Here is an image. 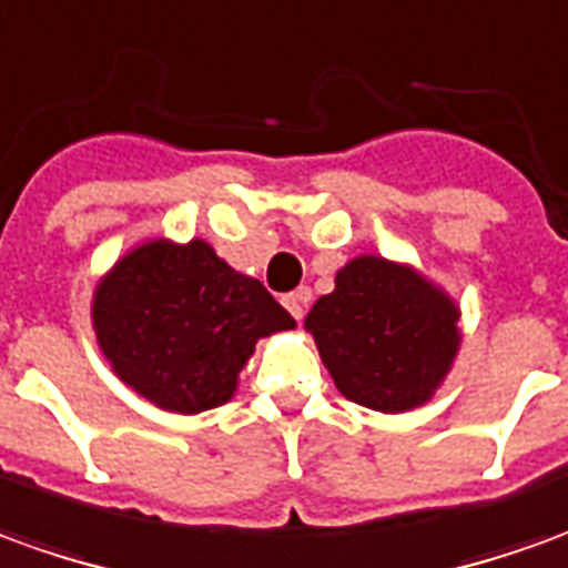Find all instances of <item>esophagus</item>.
I'll use <instances>...</instances> for the list:
<instances>
[{"label":"esophagus","mask_w":568,"mask_h":568,"mask_svg":"<svg viewBox=\"0 0 568 568\" xmlns=\"http://www.w3.org/2000/svg\"><path fill=\"white\" fill-rule=\"evenodd\" d=\"M308 300H312V291H308V287H300V291H293V293H287V296H284V306H287V312H291L296 322L303 318V312H306Z\"/></svg>","instance_id":"esophagus-1"}]
</instances>
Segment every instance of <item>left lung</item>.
I'll use <instances>...</instances> for the list:
<instances>
[{
  "label": "left lung",
  "instance_id": "8db88e82",
  "mask_svg": "<svg viewBox=\"0 0 568 568\" xmlns=\"http://www.w3.org/2000/svg\"><path fill=\"white\" fill-rule=\"evenodd\" d=\"M452 296L408 265L358 256L336 272L334 293L306 318L343 396L402 414L433 398L452 371L460 331Z\"/></svg>",
  "mask_w": 568,
  "mask_h": 568
}]
</instances>
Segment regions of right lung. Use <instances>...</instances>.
<instances>
[{
  "label": "right lung",
  "instance_id": "right-lung-1",
  "mask_svg": "<svg viewBox=\"0 0 568 568\" xmlns=\"http://www.w3.org/2000/svg\"><path fill=\"white\" fill-rule=\"evenodd\" d=\"M98 346L116 377L158 408L201 414L234 396L260 336L293 318L256 277L206 241H148L101 277L92 296Z\"/></svg>",
  "mask_w": 568,
  "mask_h": 568
}]
</instances>
